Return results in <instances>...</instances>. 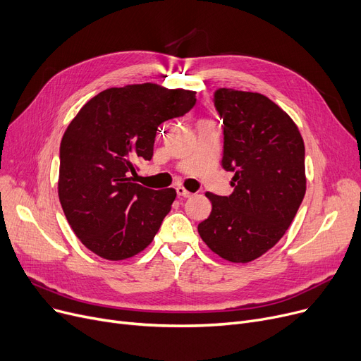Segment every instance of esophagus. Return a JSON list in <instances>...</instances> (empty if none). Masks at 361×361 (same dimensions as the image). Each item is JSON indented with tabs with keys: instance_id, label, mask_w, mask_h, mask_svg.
Wrapping results in <instances>:
<instances>
[{
	"instance_id": "34e87169",
	"label": "esophagus",
	"mask_w": 361,
	"mask_h": 361,
	"mask_svg": "<svg viewBox=\"0 0 361 361\" xmlns=\"http://www.w3.org/2000/svg\"><path fill=\"white\" fill-rule=\"evenodd\" d=\"M176 190H177V195H178L180 197H192V196H193L190 192L185 190V188H184V187H181V185H180V187H177Z\"/></svg>"
}]
</instances>
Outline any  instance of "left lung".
<instances>
[{
	"mask_svg": "<svg viewBox=\"0 0 361 361\" xmlns=\"http://www.w3.org/2000/svg\"><path fill=\"white\" fill-rule=\"evenodd\" d=\"M215 106L224 120L222 166L234 173V190L206 193L212 212L197 230L219 257L247 263L282 238L305 197V142L288 114L262 93L222 87Z\"/></svg>",
	"mask_w": 361,
	"mask_h": 361,
	"instance_id": "1",
	"label": "left lung"
}]
</instances>
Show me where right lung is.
Returning <instances> with one entry per match:
<instances>
[{
  "label": "right lung",
  "instance_id": "right-lung-1",
  "mask_svg": "<svg viewBox=\"0 0 361 361\" xmlns=\"http://www.w3.org/2000/svg\"><path fill=\"white\" fill-rule=\"evenodd\" d=\"M196 104V92L157 83L109 87L89 99L60 145L59 197L74 234L106 260L143 252L177 197L133 181L158 127Z\"/></svg>",
  "mask_w": 361,
  "mask_h": 361
}]
</instances>
